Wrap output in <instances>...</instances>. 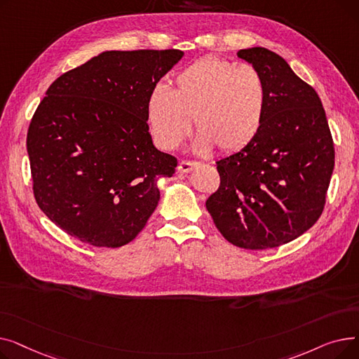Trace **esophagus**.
Returning a JSON list of instances; mask_svg holds the SVG:
<instances>
[{"label":"esophagus","instance_id":"esophagus-1","mask_svg":"<svg viewBox=\"0 0 359 359\" xmlns=\"http://www.w3.org/2000/svg\"><path fill=\"white\" fill-rule=\"evenodd\" d=\"M198 164L196 163H191V161H180L177 165V172L180 173H189L191 170H194Z\"/></svg>","mask_w":359,"mask_h":359}]
</instances>
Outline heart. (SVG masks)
Masks as SVG:
<instances>
[{"label": "heart", "instance_id": "heart-1", "mask_svg": "<svg viewBox=\"0 0 359 359\" xmlns=\"http://www.w3.org/2000/svg\"><path fill=\"white\" fill-rule=\"evenodd\" d=\"M268 90L249 64L206 56L179 71L170 90L157 86L147 100L151 134L163 149H176L195 122V149L233 154L250 145L265 122Z\"/></svg>", "mask_w": 359, "mask_h": 359}]
</instances>
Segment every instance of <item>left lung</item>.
Segmentation results:
<instances>
[{"instance_id": "1", "label": "left lung", "mask_w": 359, "mask_h": 359, "mask_svg": "<svg viewBox=\"0 0 359 359\" xmlns=\"http://www.w3.org/2000/svg\"><path fill=\"white\" fill-rule=\"evenodd\" d=\"M237 56L265 80V122L250 145L217 161L221 182L206 210L234 246L272 249L304 234L322 215L333 140L318 94L282 56L266 48Z\"/></svg>"}]
</instances>
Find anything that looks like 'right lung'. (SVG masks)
I'll use <instances>...</instances> for the list:
<instances>
[{"label":"right lung","instance_id":"right-lung-1","mask_svg":"<svg viewBox=\"0 0 359 359\" xmlns=\"http://www.w3.org/2000/svg\"><path fill=\"white\" fill-rule=\"evenodd\" d=\"M179 49L107 50L56 79L27 130L33 194L43 214L96 248L134 240L157 208L176 157L148 132L147 100Z\"/></svg>","mask_w":359,"mask_h":359}]
</instances>
